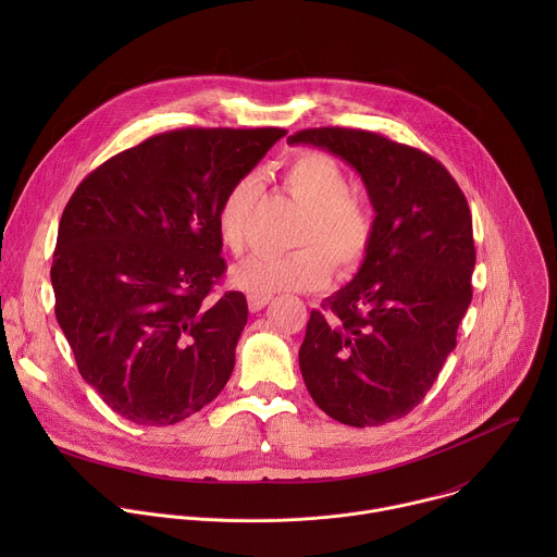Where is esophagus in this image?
<instances>
[{"label": "esophagus", "mask_w": 557, "mask_h": 557, "mask_svg": "<svg viewBox=\"0 0 557 557\" xmlns=\"http://www.w3.org/2000/svg\"><path fill=\"white\" fill-rule=\"evenodd\" d=\"M247 301H249V308L253 312H258V310H262L271 301V295H249Z\"/></svg>", "instance_id": "1"}]
</instances>
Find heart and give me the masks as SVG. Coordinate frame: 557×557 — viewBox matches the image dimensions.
<instances>
[{
    "label": "heart",
    "instance_id": "heart-1",
    "mask_svg": "<svg viewBox=\"0 0 557 557\" xmlns=\"http://www.w3.org/2000/svg\"><path fill=\"white\" fill-rule=\"evenodd\" d=\"M282 185L306 205L295 237L304 247L286 253L260 251L237 264L231 280L251 295L322 288L331 277V264L339 273L355 271L366 260L374 237L370 209L348 194V174L333 156L297 153L282 170ZM258 191V178L247 174L226 189L218 205V237L231 253L247 247Z\"/></svg>",
    "mask_w": 557,
    "mask_h": 557
}]
</instances>
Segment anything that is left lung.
<instances>
[{"mask_svg": "<svg viewBox=\"0 0 557 557\" xmlns=\"http://www.w3.org/2000/svg\"><path fill=\"white\" fill-rule=\"evenodd\" d=\"M290 145L322 147L361 176L374 209L370 251L299 348L304 383L329 417L376 428L412 412L436 381L471 304V213L430 153L381 134L314 127Z\"/></svg>", "mask_w": 557, "mask_h": 557, "instance_id": "obj_1", "label": "left lung"}]
</instances>
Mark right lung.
Instances as JSON below:
<instances>
[{"label": "right lung", "mask_w": 557, "mask_h": 557, "mask_svg": "<svg viewBox=\"0 0 557 557\" xmlns=\"http://www.w3.org/2000/svg\"><path fill=\"white\" fill-rule=\"evenodd\" d=\"M284 134H156L67 200L50 269L54 314L78 372L119 417L174 425L226 385L249 306L240 290L211 297L226 271L218 205Z\"/></svg>", "instance_id": "add662e5"}]
</instances>
